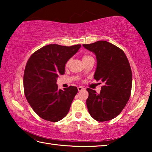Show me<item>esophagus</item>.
Instances as JSON below:
<instances>
[{"mask_svg":"<svg viewBox=\"0 0 152 152\" xmlns=\"http://www.w3.org/2000/svg\"><path fill=\"white\" fill-rule=\"evenodd\" d=\"M84 88L82 86H78V91H82V90H84Z\"/></svg>","mask_w":152,"mask_h":152,"instance_id":"1","label":"esophagus"}]
</instances>
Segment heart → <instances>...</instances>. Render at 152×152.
Returning <instances> with one entry per match:
<instances>
[{
  "mask_svg": "<svg viewBox=\"0 0 152 152\" xmlns=\"http://www.w3.org/2000/svg\"><path fill=\"white\" fill-rule=\"evenodd\" d=\"M92 57L91 56H88V55H84L83 57H82V60L83 61H84V60H88V59H89V58H91ZM70 60H69L68 61H67V63H66V66H68V64H69V63L70 62Z\"/></svg>",
  "mask_w": 152,
  "mask_h": 152,
  "instance_id": "heart-1",
  "label": "heart"
}]
</instances>
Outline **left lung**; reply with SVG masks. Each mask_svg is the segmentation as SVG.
<instances>
[{
	"instance_id": "left-lung-1",
	"label": "left lung",
	"mask_w": 152,
	"mask_h": 152,
	"mask_svg": "<svg viewBox=\"0 0 152 152\" xmlns=\"http://www.w3.org/2000/svg\"><path fill=\"white\" fill-rule=\"evenodd\" d=\"M96 55V69L94 78L104 85L100 93L87 88L86 105L91 117L97 121H107L119 115L129 99L132 72L122 50L106 41L83 44Z\"/></svg>"
}]
</instances>
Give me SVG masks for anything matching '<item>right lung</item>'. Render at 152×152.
I'll use <instances>...</instances> for the list:
<instances>
[{
	"label": "right lung",
	"instance_id": "right-lung-1",
	"mask_svg": "<svg viewBox=\"0 0 152 152\" xmlns=\"http://www.w3.org/2000/svg\"><path fill=\"white\" fill-rule=\"evenodd\" d=\"M80 47L50 44L36 51L28 60L23 76L25 95L42 119L57 122L68 113L78 89L70 86L59 90L56 82L59 75L65 72L67 61Z\"/></svg>",
	"mask_w": 152,
	"mask_h": 152
}]
</instances>
